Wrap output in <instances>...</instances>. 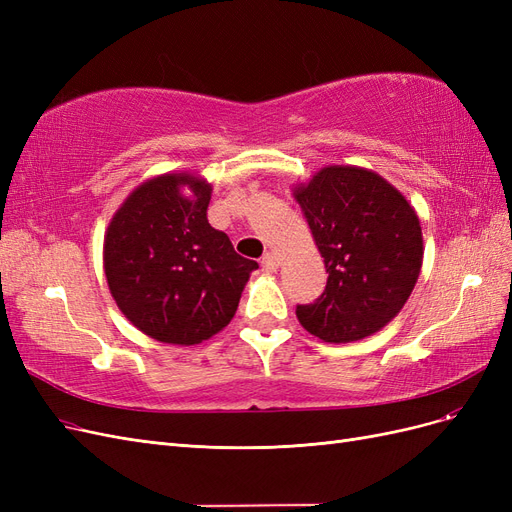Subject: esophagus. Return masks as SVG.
Returning <instances> with one entry per match:
<instances>
[{
    "instance_id": "34e87169",
    "label": "esophagus",
    "mask_w": 512,
    "mask_h": 512,
    "mask_svg": "<svg viewBox=\"0 0 512 512\" xmlns=\"http://www.w3.org/2000/svg\"><path fill=\"white\" fill-rule=\"evenodd\" d=\"M262 269L271 271V273L280 269V256H277L275 252H267L265 256H262Z\"/></svg>"
}]
</instances>
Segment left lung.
<instances>
[{
	"label": "left lung",
	"mask_w": 512,
	"mask_h": 512,
	"mask_svg": "<svg viewBox=\"0 0 512 512\" xmlns=\"http://www.w3.org/2000/svg\"><path fill=\"white\" fill-rule=\"evenodd\" d=\"M324 258L320 299L297 305L303 329L329 344L378 333L406 305L423 267V232L395 185L361 166H324L292 190Z\"/></svg>",
	"instance_id": "1"
}]
</instances>
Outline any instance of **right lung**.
Segmentation results:
<instances>
[{
	"mask_svg": "<svg viewBox=\"0 0 512 512\" xmlns=\"http://www.w3.org/2000/svg\"><path fill=\"white\" fill-rule=\"evenodd\" d=\"M209 200L203 177L158 175L128 194L106 228L108 290L121 314L162 344L194 346L220 333L258 269L209 224Z\"/></svg>",
	"mask_w": 512,
	"mask_h": 512,
	"instance_id": "obj_1",
	"label": "right lung"
}]
</instances>
